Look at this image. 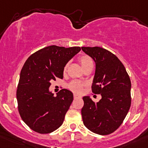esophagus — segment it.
<instances>
[{"label":"esophagus","instance_id":"34e87169","mask_svg":"<svg viewBox=\"0 0 148 148\" xmlns=\"http://www.w3.org/2000/svg\"><path fill=\"white\" fill-rule=\"evenodd\" d=\"M81 98V96H79V95H77V94H74V98Z\"/></svg>","mask_w":148,"mask_h":148}]
</instances>
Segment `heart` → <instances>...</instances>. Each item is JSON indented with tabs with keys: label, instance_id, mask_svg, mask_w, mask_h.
I'll return each mask as SVG.
<instances>
[{
	"label": "heart",
	"instance_id": "obj_1",
	"mask_svg": "<svg viewBox=\"0 0 148 148\" xmlns=\"http://www.w3.org/2000/svg\"><path fill=\"white\" fill-rule=\"evenodd\" d=\"M79 62H80L81 66H82L83 69H85L86 68L88 67H92L93 66V61L91 58L88 56H81L79 59ZM66 69V65L64 66V71H65ZM84 84L82 83L76 82H71L68 86V88L70 89L72 91L75 92H82L83 90V87H84Z\"/></svg>",
	"mask_w": 148,
	"mask_h": 148
}]
</instances>
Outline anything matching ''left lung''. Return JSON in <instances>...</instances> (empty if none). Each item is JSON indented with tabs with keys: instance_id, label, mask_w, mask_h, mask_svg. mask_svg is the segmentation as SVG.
Segmentation results:
<instances>
[{
	"instance_id": "8db88e82",
	"label": "left lung",
	"mask_w": 148,
	"mask_h": 148,
	"mask_svg": "<svg viewBox=\"0 0 148 148\" xmlns=\"http://www.w3.org/2000/svg\"><path fill=\"white\" fill-rule=\"evenodd\" d=\"M95 63L92 92L102 98L95 103L83 98L84 124L99 135L113 133L122 124L131 107V83L124 64L116 56L100 47H82Z\"/></svg>"
}]
</instances>
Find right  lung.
I'll use <instances>...</instances> for the list:
<instances>
[{
  "instance_id": "add662e5",
  "label": "right lung",
  "mask_w": 148,
  "mask_h": 148,
  "mask_svg": "<svg viewBox=\"0 0 148 148\" xmlns=\"http://www.w3.org/2000/svg\"><path fill=\"white\" fill-rule=\"evenodd\" d=\"M80 50V47L50 45L32 54L24 63L17 100L21 118L33 131L49 134L62 124L73 93L64 88L55 97L49 88L52 81L62 79L66 63Z\"/></svg>"
}]
</instances>
